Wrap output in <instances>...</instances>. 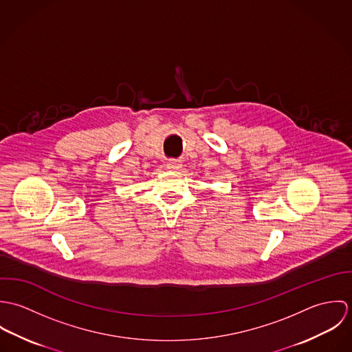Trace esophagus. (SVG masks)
<instances>
[{"label": "esophagus", "instance_id": "34e87169", "mask_svg": "<svg viewBox=\"0 0 352 352\" xmlns=\"http://www.w3.org/2000/svg\"><path fill=\"white\" fill-rule=\"evenodd\" d=\"M166 168L170 169V170H177L182 168V162L179 160H169L166 162Z\"/></svg>", "mask_w": 352, "mask_h": 352}]
</instances>
